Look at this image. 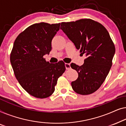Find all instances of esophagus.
I'll use <instances>...</instances> for the list:
<instances>
[{
    "instance_id": "34e87169",
    "label": "esophagus",
    "mask_w": 126,
    "mask_h": 126,
    "mask_svg": "<svg viewBox=\"0 0 126 126\" xmlns=\"http://www.w3.org/2000/svg\"><path fill=\"white\" fill-rule=\"evenodd\" d=\"M65 67L66 70H70L71 68L70 64V63H65Z\"/></svg>"
}]
</instances>
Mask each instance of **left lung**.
Returning <instances> with one entry per match:
<instances>
[{
    "label": "left lung",
    "mask_w": 126,
    "mask_h": 126,
    "mask_svg": "<svg viewBox=\"0 0 126 126\" xmlns=\"http://www.w3.org/2000/svg\"><path fill=\"white\" fill-rule=\"evenodd\" d=\"M61 29L86 59L81 66L71 67L78 78L72 81V89L80 95L94 93L101 86L112 65L115 48L107 30L99 23L90 19L62 22Z\"/></svg>",
    "instance_id": "obj_1"
}]
</instances>
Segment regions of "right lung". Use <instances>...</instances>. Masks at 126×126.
<instances>
[{"instance_id": "add662e5", "label": "right lung", "mask_w": 126, "mask_h": 126, "mask_svg": "<svg viewBox=\"0 0 126 126\" xmlns=\"http://www.w3.org/2000/svg\"><path fill=\"white\" fill-rule=\"evenodd\" d=\"M61 23H36L20 33L14 42L10 62L19 84L32 96L46 98L55 91L58 79L65 71L63 61L46 62L51 42L60 29Z\"/></svg>"}]
</instances>
